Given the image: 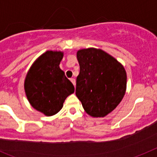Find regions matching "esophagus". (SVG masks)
I'll use <instances>...</instances> for the list:
<instances>
[{"label": "esophagus", "instance_id": "1", "mask_svg": "<svg viewBox=\"0 0 157 157\" xmlns=\"http://www.w3.org/2000/svg\"><path fill=\"white\" fill-rule=\"evenodd\" d=\"M71 82H72V83L74 84V86H75V79L72 78H71Z\"/></svg>", "mask_w": 157, "mask_h": 157}]
</instances>
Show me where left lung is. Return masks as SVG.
<instances>
[{"label": "left lung", "instance_id": "1", "mask_svg": "<svg viewBox=\"0 0 157 157\" xmlns=\"http://www.w3.org/2000/svg\"><path fill=\"white\" fill-rule=\"evenodd\" d=\"M80 71L75 94L86 113L104 117L120 104L127 87L124 66L100 49L87 48L77 52Z\"/></svg>", "mask_w": 157, "mask_h": 157}]
</instances>
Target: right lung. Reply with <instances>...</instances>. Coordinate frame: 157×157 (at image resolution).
<instances>
[{"label":"right lung","mask_w":157,"mask_h":157,"mask_svg":"<svg viewBox=\"0 0 157 157\" xmlns=\"http://www.w3.org/2000/svg\"><path fill=\"white\" fill-rule=\"evenodd\" d=\"M63 52L47 50L36 59L25 79V94L31 106L46 116L57 114L75 86L59 67Z\"/></svg>","instance_id":"1"}]
</instances>
